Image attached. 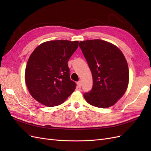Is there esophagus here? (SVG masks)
I'll use <instances>...</instances> for the list:
<instances>
[{
    "label": "esophagus",
    "mask_w": 151,
    "mask_h": 151,
    "mask_svg": "<svg viewBox=\"0 0 151 151\" xmlns=\"http://www.w3.org/2000/svg\"><path fill=\"white\" fill-rule=\"evenodd\" d=\"M77 88H81V86H82V82L81 81L77 82Z\"/></svg>",
    "instance_id": "esophagus-1"
}]
</instances>
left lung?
Listing matches in <instances>:
<instances>
[{
    "instance_id": "8db88e82",
    "label": "left lung",
    "mask_w": 151,
    "mask_h": 151,
    "mask_svg": "<svg viewBox=\"0 0 151 151\" xmlns=\"http://www.w3.org/2000/svg\"><path fill=\"white\" fill-rule=\"evenodd\" d=\"M79 47L93 76V88L84 94L92 106L105 108L122 97L129 80V67L120 50L102 40L80 42Z\"/></svg>"
}]
</instances>
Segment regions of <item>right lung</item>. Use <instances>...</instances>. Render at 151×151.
Returning <instances> with one entry per match:
<instances>
[{
	"label": "right lung",
	"instance_id": "1",
	"mask_svg": "<svg viewBox=\"0 0 151 151\" xmlns=\"http://www.w3.org/2000/svg\"><path fill=\"white\" fill-rule=\"evenodd\" d=\"M79 42L54 40L36 48L25 71V81L35 99L48 107L62 104L74 92L76 84L70 80L69 58Z\"/></svg>",
	"mask_w": 151,
	"mask_h": 151
}]
</instances>
